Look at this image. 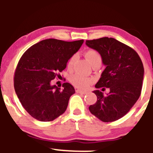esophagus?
<instances>
[{"instance_id": "1", "label": "esophagus", "mask_w": 153, "mask_h": 153, "mask_svg": "<svg viewBox=\"0 0 153 153\" xmlns=\"http://www.w3.org/2000/svg\"><path fill=\"white\" fill-rule=\"evenodd\" d=\"M75 91H76V93H78V94H87V91L80 90V89H76V90H75Z\"/></svg>"}]
</instances>
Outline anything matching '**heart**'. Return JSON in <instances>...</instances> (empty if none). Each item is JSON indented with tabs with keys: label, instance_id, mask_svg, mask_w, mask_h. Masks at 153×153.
Listing matches in <instances>:
<instances>
[{
	"label": "heart",
	"instance_id": "heart-1",
	"mask_svg": "<svg viewBox=\"0 0 153 153\" xmlns=\"http://www.w3.org/2000/svg\"><path fill=\"white\" fill-rule=\"evenodd\" d=\"M85 58L88 61L91 66H94L98 65H101L102 63V57L100 54L99 52H97L95 50H88L84 53ZM77 59V54H74L70 57L68 61V68L69 69H71L73 68V64H74L75 59ZM70 81L73 85L75 87L80 88H86L92 83L94 80L92 78H87V77L83 76L80 73H75V74L72 75L70 77Z\"/></svg>",
	"mask_w": 153,
	"mask_h": 153
}]
</instances>
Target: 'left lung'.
<instances>
[{
  "label": "left lung",
  "mask_w": 153,
  "mask_h": 153,
  "mask_svg": "<svg viewBox=\"0 0 153 153\" xmlns=\"http://www.w3.org/2000/svg\"><path fill=\"white\" fill-rule=\"evenodd\" d=\"M85 44L99 52L106 65L96 88L110 90L106 96L99 90L94 91L97 101L89 106V110L103 122H114L127 114L140 98L144 77L143 62L136 51L114 38L86 40Z\"/></svg>",
  "instance_id": "left-lung-1"
}]
</instances>
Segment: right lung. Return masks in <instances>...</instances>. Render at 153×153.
Segmentation results:
<instances>
[{
	"label": "right lung",
	"mask_w": 153,
	"mask_h": 153,
	"mask_svg": "<svg viewBox=\"0 0 153 153\" xmlns=\"http://www.w3.org/2000/svg\"><path fill=\"white\" fill-rule=\"evenodd\" d=\"M83 40L65 42L48 39L35 44L23 54L14 73V89L21 103L33 118L51 122L65 111L75 88L69 82L62 89L51 84L65 69Z\"/></svg>",
	"instance_id": "add662e5"
}]
</instances>
